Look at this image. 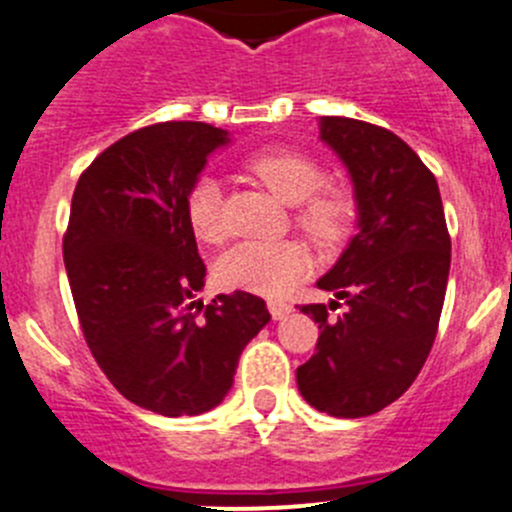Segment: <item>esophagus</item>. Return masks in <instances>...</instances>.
I'll return each instance as SVG.
<instances>
[{"label": "esophagus", "mask_w": 512, "mask_h": 512, "mask_svg": "<svg viewBox=\"0 0 512 512\" xmlns=\"http://www.w3.org/2000/svg\"><path fill=\"white\" fill-rule=\"evenodd\" d=\"M267 310H270L272 320H282L285 315H290L292 305H290V302H285V300H270V302H267Z\"/></svg>", "instance_id": "34e87169"}]
</instances>
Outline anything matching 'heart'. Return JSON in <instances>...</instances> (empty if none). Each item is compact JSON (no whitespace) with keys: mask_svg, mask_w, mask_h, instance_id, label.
I'll return each instance as SVG.
<instances>
[{"mask_svg":"<svg viewBox=\"0 0 512 512\" xmlns=\"http://www.w3.org/2000/svg\"><path fill=\"white\" fill-rule=\"evenodd\" d=\"M247 175L272 197L292 205V225L320 250H332L347 240L357 220V195L347 182L325 180L317 160L290 150L265 147L242 162ZM185 217L200 242H217L225 235L220 182L197 177L185 195ZM312 257L297 240L237 242L215 260V280L225 290L282 295L310 270Z\"/></svg>","mask_w":512,"mask_h":512,"instance_id":"heart-1","label":"heart"}]
</instances>
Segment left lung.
<instances>
[{"instance_id":"1","label":"left lung","mask_w":512,"mask_h":512,"mask_svg":"<svg viewBox=\"0 0 512 512\" xmlns=\"http://www.w3.org/2000/svg\"><path fill=\"white\" fill-rule=\"evenodd\" d=\"M320 135L350 170L360 232L317 282L339 303L300 305L320 327L315 355L297 367L300 395L332 418L388 408L423 370L438 335L450 272V235L435 175L385 127L322 117Z\"/></svg>"}]
</instances>
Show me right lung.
Here are the masks:
<instances>
[{
  "mask_svg": "<svg viewBox=\"0 0 512 512\" xmlns=\"http://www.w3.org/2000/svg\"><path fill=\"white\" fill-rule=\"evenodd\" d=\"M225 142L205 122L130 132L79 175L62 240L89 352L124 398L167 418L220 405L242 350L270 320L250 292L192 300L207 267L185 195Z\"/></svg>",
  "mask_w": 512,
  "mask_h": 512,
  "instance_id": "1",
  "label": "right lung"
}]
</instances>
